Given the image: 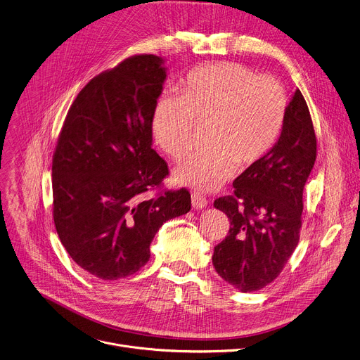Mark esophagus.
Listing matches in <instances>:
<instances>
[{
	"mask_svg": "<svg viewBox=\"0 0 360 360\" xmlns=\"http://www.w3.org/2000/svg\"><path fill=\"white\" fill-rule=\"evenodd\" d=\"M207 203H209V202L206 200L205 195L198 194V193H193V194H191V205H193L194 209L202 210V209L207 207Z\"/></svg>",
	"mask_w": 360,
	"mask_h": 360,
	"instance_id": "1",
	"label": "esophagus"
}]
</instances>
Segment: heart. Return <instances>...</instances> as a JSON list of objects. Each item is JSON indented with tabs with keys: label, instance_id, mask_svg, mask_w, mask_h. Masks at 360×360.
<instances>
[{
	"label": "heart",
	"instance_id": "heart-1",
	"mask_svg": "<svg viewBox=\"0 0 360 360\" xmlns=\"http://www.w3.org/2000/svg\"><path fill=\"white\" fill-rule=\"evenodd\" d=\"M179 97L163 96L151 115L153 136L169 155L181 157L191 144L195 122L207 124V150L183 158L174 170L179 184L216 190L234 173L270 153L281 137L288 97L273 77H256L237 63H210L188 71Z\"/></svg>",
	"mask_w": 360,
	"mask_h": 360
}]
</instances>
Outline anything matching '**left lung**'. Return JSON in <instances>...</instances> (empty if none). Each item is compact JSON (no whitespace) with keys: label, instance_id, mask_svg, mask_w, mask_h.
<instances>
[{"label":"left lung","instance_id":"8db88e82","mask_svg":"<svg viewBox=\"0 0 360 360\" xmlns=\"http://www.w3.org/2000/svg\"><path fill=\"white\" fill-rule=\"evenodd\" d=\"M316 160V136L307 104L296 90L274 147L246 169L214 207L230 220L214 248L219 276L240 292H256L281 274L295 252L302 227L303 188Z\"/></svg>","mask_w":360,"mask_h":360}]
</instances>
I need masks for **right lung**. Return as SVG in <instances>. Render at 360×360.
Wrapping results in <instances>:
<instances>
[{
    "label": "right lung",
    "instance_id": "add662e5",
    "mask_svg": "<svg viewBox=\"0 0 360 360\" xmlns=\"http://www.w3.org/2000/svg\"><path fill=\"white\" fill-rule=\"evenodd\" d=\"M166 77L153 54L101 72L78 93L57 141L54 224L71 259L103 281L139 271L158 229L191 207L186 188L146 198L169 174L151 129Z\"/></svg>",
    "mask_w": 360,
    "mask_h": 360
}]
</instances>
